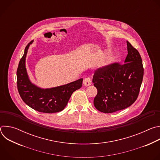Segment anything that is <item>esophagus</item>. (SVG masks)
I'll use <instances>...</instances> for the list:
<instances>
[{
	"label": "esophagus",
	"instance_id": "obj_1",
	"mask_svg": "<svg viewBox=\"0 0 160 160\" xmlns=\"http://www.w3.org/2000/svg\"><path fill=\"white\" fill-rule=\"evenodd\" d=\"M83 85L86 86V87L90 85H91V80H90V78H88V77H85L83 79Z\"/></svg>",
	"mask_w": 160,
	"mask_h": 160
}]
</instances>
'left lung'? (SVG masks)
I'll list each match as a JSON object with an SVG mask.
<instances>
[{
  "mask_svg": "<svg viewBox=\"0 0 160 160\" xmlns=\"http://www.w3.org/2000/svg\"><path fill=\"white\" fill-rule=\"evenodd\" d=\"M128 54L124 64L114 62L99 68L92 82L98 90L95 108L111 113L130 106L138 99L142 82L144 68L138 51L127 41Z\"/></svg>",
  "mask_w": 160,
  "mask_h": 160,
  "instance_id": "obj_1",
  "label": "left lung"
}]
</instances>
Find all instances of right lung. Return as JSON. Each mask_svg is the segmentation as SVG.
<instances>
[{"instance_id":"obj_1","label":"right lung","mask_w":160,"mask_h":160,"mask_svg":"<svg viewBox=\"0 0 160 160\" xmlns=\"http://www.w3.org/2000/svg\"><path fill=\"white\" fill-rule=\"evenodd\" d=\"M32 40L26 46L23 56L17 69L18 92L23 101L32 109L45 113L58 112L64 109L72 94L82 85L83 78L64 85L43 89L33 84L28 76L25 60Z\"/></svg>"}]
</instances>
